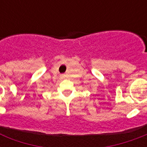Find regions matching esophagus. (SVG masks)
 Instances as JSON below:
<instances>
[{
    "label": "esophagus",
    "mask_w": 147,
    "mask_h": 147,
    "mask_svg": "<svg viewBox=\"0 0 147 147\" xmlns=\"http://www.w3.org/2000/svg\"><path fill=\"white\" fill-rule=\"evenodd\" d=\"M65 77V75H61V78H64Z\"/></svg>",
    "instance_id": "esophagus-1"
}]
</instances>
